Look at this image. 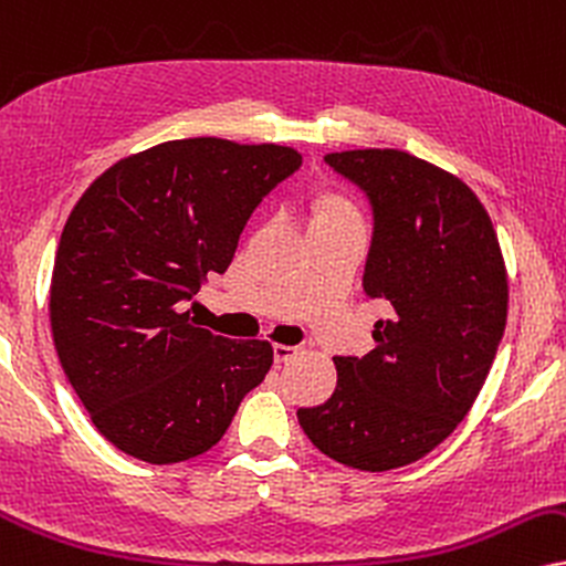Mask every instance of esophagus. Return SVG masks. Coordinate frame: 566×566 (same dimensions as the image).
<instances>
[{
  "mask_svg": "<svg viewBox=\"0 0 566 566\" xmlns=\"http://www.w3.org/2000/svg\"><path fill=\"white\" fill-rule=\"evenodd\" d=\"M272 354H275V361L277 365H283V361H291L298 357V346H285V344H275L272 346Z\"/></svg>",
  "mask_w": 566,
  "mask_h": 566,
  "instance_id": "1",
  "label": "esophagus"
}]
</instances>
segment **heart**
<instances>
[{
    "instance_id": "obj_1",
    "label": "heart",
    "mask_w": 566,
    "mask_h": 566,
    "mask_svg": "<svg viewBox=\"0 0 566 566\" xmlns=\"http://www.w3.org/2000/svg\"><path fill=\"white\" fill-rule=\"evenodd\" d=\"M333 218H352V212H348L346 207H331L319 214V220H333Z\"/></svg>"
}]
</instances>
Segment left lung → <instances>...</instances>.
<instances>
[{
  "label": "left lung",
  "instance_id": "obj_1",
  "mask_svg": "<svg viewBox=\"0 0 566 566\" xmlns=\"http://www.w3.org/2000/svg\"><path fill=\"white\" fill-rule=\"evenodd\" d=\"M325 163L373 209L361 285L388 319L365 357H333V396L296 417L325 457L386 472L430 453L475 403L506 327V268L485 207L441 167L399 149Z\"/></svg>",
  "mask_w": 566,
  "mask_h": 566
}]
</instances>
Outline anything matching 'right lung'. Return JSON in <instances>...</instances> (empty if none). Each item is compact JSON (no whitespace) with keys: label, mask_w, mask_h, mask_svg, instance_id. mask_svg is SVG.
Instances as JSON below:
<instances>
[{"label":"right lung","mask_w":566,"mask_h":566,"mask_svg":"<svg viewBox=\"0 0 566 566\" xmlns=\"http://www.w3.org/2000/svg\"><path fill=\"white\" fill-rule=\"evenodd\" d=\"M298 167L291 146L180 138L115 163L73 207L49 291L54 348L123 453L199 457L264 380L268 340L214 336L186 304L228 270L251 212Z\"/></svg>","instance_id":"add662e5"}]
</instances>
